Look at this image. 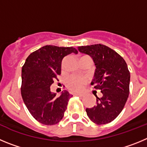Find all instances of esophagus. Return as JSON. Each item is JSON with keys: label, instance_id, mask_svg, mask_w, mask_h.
I'll return each mask as SVG.
<instances>
[{"label": "esophagus", "instance_id": "obj_1", "mask_svg": "<svg viewBox=\"0 0 147 147\" xmlns=\"http://www.w3.org/2000/svg\"><path fill=\"white\" fill-rule=\"evenodd\" d=\"M75 95H76V96H83V94H79V93L75 94Z\"/></svg>", "mask_w": 147, "mask_h": 147}]
</instances>
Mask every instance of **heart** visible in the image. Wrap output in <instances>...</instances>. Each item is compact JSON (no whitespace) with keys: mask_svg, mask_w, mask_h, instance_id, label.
Segmentation results:
<instances>
[{"mask_svg":"<svg viewBox=\"0 0 147 147\" xmlns=\"http://www.w3.org/2000/svg\"><path fill=\"white\" fill-rule=\"evenodd\" d=\"M86 78L80 76H71L67 81V88L72 92H80L87 84Z\"/></svg>","mask_w":147,"mask_h":147,"instance_id":"obj_1","label":"heart"}]
</instances>
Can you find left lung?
I'll return each mask as SVG.
<instances>
[{"mask_svg":"<svg viewBox=\"0 0 147 147\" xmlns=\"http://www.w3.org/2000/svg\"><path fill=\"white\" fill-rule=\"evenodd\" d=\"M82 53L90 55L96 67L91 84L100 90L102 96L96 97V105L86 108L87 116L96 125L111 122L125 107L129 93L130 74L121 55L101 44L78 47Z\"/></svg>","mask_w":147,"mask_h":147,"instance_id":"1","label":"left lung"}]
</instances>
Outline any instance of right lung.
Returning <instances> with one entry per match:
<instances>
[{"instance_id": "add662e5", "label": "right lung", "mask_w": 147, "mask_h": 147, "mask_svg": "<svg viewBox=\"0 0 147 147\" xmlns=\"http://www.w3.org/2000/svg\"><path fill=\"white\" fill-rule=\"evenodd\" d=\"M72 53L77 54L78 51L72 47L45 45L30 54L22 67V100L33 117L43 125L59 122L72 96L67 91L59 96L51 92L53 80L61 75L62 60Z\"/></svg>"}]
</instances>
